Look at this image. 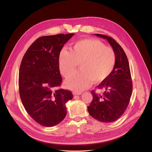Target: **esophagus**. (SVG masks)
<instances>
[{"mask_svg":"<svg viewBox=\"0 0 152 152\" xmlns=\"http://www.w3.org/2000/svg\"><path fill=\"white\" fill-rule=\"evenodd\" d=\"M74 95H81L82 94V93L81 92H74V94H73Z\"/></svg>","mask_w":152,"mask_h":152,"instance_id":"1","label":"esophagus"}]
</instances>
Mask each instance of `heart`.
I'll use <instances>...</instances> for the list:
<instances>
[{"instance_id":"b5f03b06","label":"heart","mask_w":152,"mask_h":152,"mask_svg":"<svg viewBox=\"0 0 152 152\" xmlns=\"http://www.w3.org/2000/svg\"><path fill=\"white\" fill-rule=\"evenodd\" d=\"M116 63L113 50L95 39H84L75 42L70 48H63L59 55L60 69L67 77L81 63V71L68 77L65 85L77 92L89 87L92 81L98 83L105 81L112 72Z\"/></svg>"}]
</instances>
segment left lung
Wrapping results in <instances>:
<instances>
[{
	"instance_id": "1",
	"label": "left lung",
	"mask_w": 152,
	"mask_h": 152,
	"mask_svg": "<svg viewBox=\"0 0 152 152\" xmlns=\"http://www.w3.org/2000/svg\"><path fill=\"white\" fill-rule=\"evenodd\" d=\"M107 39L116 56L114 68L108 77L98 86L103 89V95L91 91L92 101L88 107L89 115L94 119L104 123L112 122L118 119L127 108L132 92V81L127 56L113 39L105 35L95 34Z\"/></svg>"
}]
</instances>
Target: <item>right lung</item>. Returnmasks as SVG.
<instances>
[{
    "label": "right lung",
    "instance_id": "right-lung-1",
    "mask_svg": "<svg viewBox=\"0 0 152 152\" xmlns=\"http://www.w3.org/2000/svg\"><path fill=\"white\" fill-rule=\"evenodd\" d=\"M74 33L38 38L24 54L19 69V89L22 104L40 125L54 126L66 115L65 104L72 99L71 91L57 89L62 83L59 55Z\"/></svg>",
    "mask_w": 152,
    "mask_h": 152
}]
</instances>
